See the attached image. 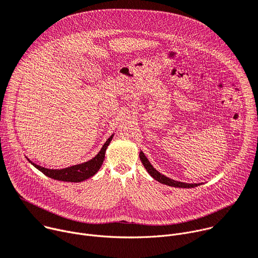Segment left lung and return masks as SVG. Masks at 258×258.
Returning <instances> with one entry per match:
<instances>
[{"label":"left lung","instance_id":"obj_1","mask_svg":"<svg viewBox=\"0 0 258 258\" xmlns=\"http://www.w3.org/2000/svg\"><path fill=\"white\" fill-rule=\"evenodd\" d=\"M140 159H141L143 166L145 167V169L147 170V172L149 173V175L155 179L156 181L162 183V184H166V185H169V186H173V187H180V188H191V187H197L199 185H201L200 183L197 184V183H194V184H189V183H184V182H179V181H175L173 179H170L168 177H166L165 175L160 174L158 171H156L153 166L150 163V161L147 159V157L145 156V154L140 151Z\"/></svg>","mask_w":258,"mask_h":258}]
</instances>
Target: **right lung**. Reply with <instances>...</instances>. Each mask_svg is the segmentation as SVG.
I'll list each match as a JSON object with an SVG mask.
<instances>
[{
  "label": "right lung",
  "mask_w": 258,
  "mask_h": 258,
  "mask_svg": "<svg viewBox=\"0 0 258 258\" xmlns=\"http://www.w3.org/2000/svg\"><path fill=\"white\" fill-rule=\"evenodd\" d=\"M112 138H113V135L107 140L106 143L103 145L101 151L95 157L86 162L80 163V165L72 166V167L60 169V170H51V169H46L36 165L35 162L31 161L29 158L28 160L40 172H42L44 175H46L51 179L66 181V182H81L92 177L100 170L101 166L103 165V161L105 159L106 149L109 146Z\"/></svg>",
  "instance_id": "obj_1"
}]
</instances>
